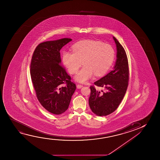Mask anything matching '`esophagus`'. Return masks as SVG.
I'll use <instances>...</instances> for the list:
<instances>
[{
    "label": "esophagus",
    "instance_id": "esophagus-1",
    "mask_svg": "<svg viewBox=\"0 0 160 160\" xmlns=\"http://www.w3.org/2000/svg\"><path fill=\"white\" fill-rule=\"evenodd\" d=\"M77 86L78 88H82V87H83V85H81V84H78Z\"/></svg>",
    "mask_w": 160,
    "mask_h": 160
}]
</instances>
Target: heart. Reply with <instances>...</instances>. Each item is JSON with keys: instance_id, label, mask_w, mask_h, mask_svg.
Returning a JSON list of instances; mask_svg holds the SVG:
<instances>
[{"instance_id": "heart-1", "label": "heart", "mask_w": 160, "mask_h": 160, "mask_svg": "<svg viewBox=\"0 0 160 160\" xmlns=\"http://www.w3.org/2000/svg\"><path fill=\"white\" fill-rule=\"evenodd\" d=\"M72 52L64 51L62 59L69 72H77L82 62L83 67L77 73L75 79L85 82L96 75L105 74L114 62L115 51L110 44L98 40H87L78 42L72 46Z\"/></svg>"}]
</instances>
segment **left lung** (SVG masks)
Segmentation results:
<instances>
[{
	"label": "left lung",
	"instance_id": "obj_1",
	"mask_svg": "<svg viewBox=\"0 0 160 160\" xmlns=\"http://www.w3.org/2000/svg\"><path fill=\"white\" fill-rule=\"evenodd\" d=\"M117 60L114 69L91 86L89 105L92 112L99 116H107L115 112L125 96L129 81V66L125 49L115 38ZM104 88L102 92L95 86Z\"/></svg>",
	"mask_w": 160,
	"mask_h": 160
}]
</instances>
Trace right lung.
I'll use <instances>...</instances> for the list:
<instances>
[{
	"label": "right lung",
	"instance_id": "add662e5",
	"mask_svg": "<svg viewBox=\"0 0 160 160\" xmlns=\"http://www.w3.org/2000/svg\"><path fill=\"white\" fill-rule=\"evenodd\" d=\"M72 40L64 38L39 44L33 52L30 73L38 100L55 115L68 109L76 85L61 64L59 51Z\"/></svg>",
	"mask_w": 160,
	"mask_h": 160
}]
</instances>
